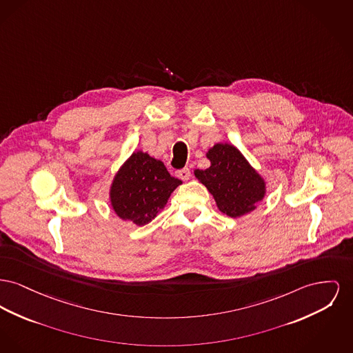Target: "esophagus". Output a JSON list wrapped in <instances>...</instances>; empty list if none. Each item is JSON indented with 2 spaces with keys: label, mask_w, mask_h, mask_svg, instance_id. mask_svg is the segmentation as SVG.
<instances>
[{
  "label": "esophagus",
  "mask_w": 353,
  "mask_h": 353,
  "mask_svg": "<svg viewBox=\"0 0 353 353\" xmlns=\"http://www.w3.org/2000/svg\"><path fill=\"white\" fill-rule=\"evenodd\" d=\"M176 174H177V177L181 179V180H189V179H190V170H189V168L179 169V170L176 172Z\"/></svg>",
  "instance_id": "34e87169"
}]
</instances>
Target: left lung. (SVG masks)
Returning <instances> with one entry per match:
<instances>
[{
    "label": "left lung",
    "mask_w": 353,
    "mask_h": 353,
    "mask_svg": "<svg viewBox=\"0 0 353 353\" xmlns=\"http://www.w3.org/2000/svg\"><path fill=\"white\" fill-rule=\"evenodd\" d=\"M208 169H196L194 176L213 194L216 204L230 217L254 209L265 194V183L233 145L216 144L207 153Z\"/></svg>",
    "instance_id": "1"
}]
</instances>
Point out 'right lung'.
<instances>
[{"mask_svg":"<svg viewBox=\"0 0 353 353\" xmlns=\"http://www.w3.org/2000/svg\"><path fill=\"white\" fill-rule=\"evenodd\" d=\"M181 184L165 165L148 153L136 152L116 174L110 203L123 220L145 225L164 208L170 193Z\"/></svg>","mask_w":353,"mask_h":353,"instance_id":"obj_1","label":"right lung"}]
</instances>
